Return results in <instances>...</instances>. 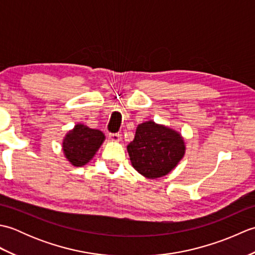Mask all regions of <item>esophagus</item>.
Returning <instances> with one entry per match:
<instances>
[{
  "mask_svg": "<svg viewBox=\"0 0 255 255\" xmlns=\"http://www.w3.org/2000/svg\"><path fill=\"white\" fill-rule=\"evenodd\" d=\"M110 138H111L112 141H114V142H119L122 140V136L119 133H111Z\"/></svg>",
  "mask_w": 255,
  "mask_h": 255,
  "instance_id": "1",
  "label": "esophagus"
}]
</instances>
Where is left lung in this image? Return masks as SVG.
<instances>
[{
	"mask_svg": "<svg viewBox=\"0 0 255 255\" xmlns=\"http://www.w3.org/2000/svg\"><path fill=\"white\" fill-rule=\"evenodd\" d=\"M131 165L147 178H159L174 170L186 151L182 134L165 125L148 121L139 124L127 145Z\"/></svg>",
	"mask_w": 255,
	"mask_h": 255,
	"instance_id": "8db88e82",
	"label": "left lung"
}]
</instances>
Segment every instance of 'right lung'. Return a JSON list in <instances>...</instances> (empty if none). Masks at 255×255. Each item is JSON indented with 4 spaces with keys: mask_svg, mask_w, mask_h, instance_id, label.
<instances>
[{
    "mask_svg": "<svg viewBox=\"0 0 255 255\" xmlns=\"http://www.w3.org/2000/svg\"><path fill=\"white\" fill-rule=\"evenodd\" d=\"M105 140V134L83 124H77L62 140V151L73 166H83L94 158Z\"/></svg>",
    "mask_w": 255,
    "mask_h": 255,
    "instance_id": "obj_1",
    "label": "right lung"
}]
</instances>
